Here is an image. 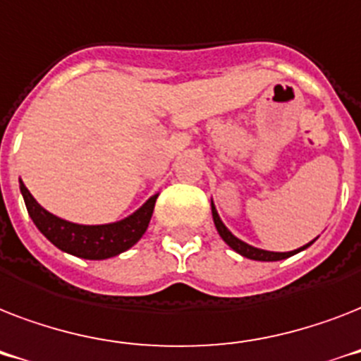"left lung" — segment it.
I'll list each match as a JSON object with an SVG mask.
<instances>
[{
    "instance_id": "left-lung-1",
    "label": "left lung",
    "mask_w": 361,
    "mask_h": 361,
    "mask_svg": "<svg viewBox=\"0 0 361 361\" xmlns=\"http://www.w3.org/2000/svg\"><path fill=\"white\" fill-rule=\"evenodd\" d=\"M212 215H214V223H215V228H217V232H219V236L223 238V240L226 241V245L232 247L234 251L240 252L241 257L245 258H251V260H262V262H274V260H283V258H288L292 257V255H296V252L303 251V249H307L311 243H307V245L300 247V249H296V251H288V252H274V251H264V249H258V247H252L249 245V243H245V241L238 240L234 234H232L228 228H226L225 225H223V221H221L219 214H217V209H215L214 202H212Z\"/></svg>"
}]
</instances>
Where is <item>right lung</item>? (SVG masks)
I'll return each instance as SVG.
<instances>
[{
	"instance_id": "1",
	"label": "right lung",
	"mask_w": 361,
	"mask_h": 361,
	"mask_svg": "<svg viewBox=\"0 0 361 361\" xmlns=\"http://www.w3.org/2000/svg\"><path fill=\"white\" fill-rule=\"evenodd\" d=\"M20 191L24 197L27 214L37 228L42 232V236L52 241L61 251L71 252L75 257L87 258V260H104V258L116 257L135 245L136 241L144 236L152 219L155 200H157V195H153L142 208L118 223L76 225L47 212L31 197V192L22 183V180H20Z\"/></svg>"
}]
</instances>
